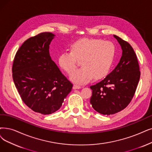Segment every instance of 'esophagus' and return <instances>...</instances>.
Masks as SVG:
<instances>
[{
	"mask_svg": "<svg viewBox=\"0 0 152 152\" xmlns=\"http://www.w3.org/2000/svg\"><path fill=\"white\" fill-rule=\"evenodd\" d=\"M81 88H82V87H80L79 86H77V85H74V86H73V88L74 89H80Z\"/></svg>",
	"mask_w": 152,
	"mask_h": 152,
	"instance_id": "obj_1",
	"label": "esophagus"
}]
</instances>
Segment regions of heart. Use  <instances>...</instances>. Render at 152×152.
I'll return each mask as SVG.
<instances>
[{
    "mask_svg": "<svg viewBox=\"0 0 152 152\" xmlns=\"http://www.w3.org/2000/svg\"><path fill=\"white\" fill-rule=\"evenodd\" d=\"M71 51H65L58 57L60 67L71 74L81 61L82 67L75 70L71 79L77 83H86L94 77H105L113 64L116 48L112 42L99 39L83 38L74 42Z\"/></svg>",
    "mask_w": 152,
    "mask_h": 152,
    "instance_id": "b5f03b06",
    "label": "heart"
}]
</instances>
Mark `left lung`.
Returning a JSON list of instances; mask_svg holds the SVG:
<instances>
[{"label": "left lung", "mask_w": 152, "mask_h": 152, "mask_svg": "<svg viewBox=\"0 0 152 152\" xmlns=\"http://www.w3.org/2000/svg\"><path fill=\"white\" fill-rule=\"evenodd\" d=\"M113 37L122 47V56L110 74L90 86L91 105L97 112L107 115L116 113L128 106L140 77L137 57L132 47L118 36L113 35Z\"/></svg>", "instance_id": "8db88e82"}]
</instances>
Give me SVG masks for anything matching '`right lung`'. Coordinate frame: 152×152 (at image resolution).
<instances>
[{"label":"right lung","instance_id":"add662e5","mask_svg":"<svg viewBox=\"0 0 152 152\" xmlns=\"http://www.w3.org/2000/svg\"><path fill=\"white\" fill-rule=\"evenodd\" d=\"M54 36L43 32L26 40L15 54L12 70L24 104L44 115L58 110L73 87L50 56Z\"/></svg>","mask_w":152,"mask_h":152}]
</instances>
